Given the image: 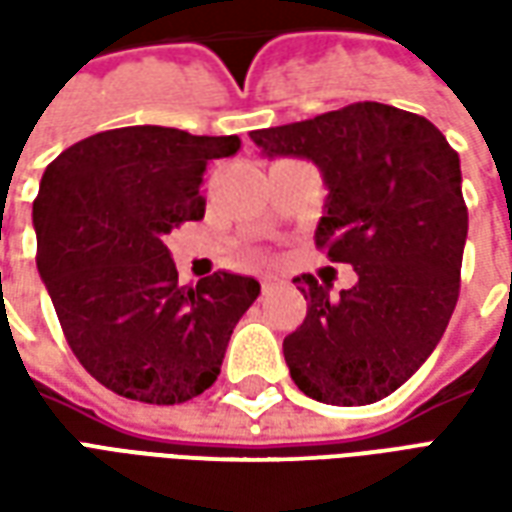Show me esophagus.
Wrapping results in <instances>:
<instances>
[{
	"instance_id": "obj_1",
	"label": "esophagus",
	"mask_w": 512,
	"mask_h": 512,
	"mask_svg": "<svg viewBox=\"0 0 512 512\" xmlns=\"http://www.w3.org/2000/svg\"><path fill=\"white\" fill-rule=\"evenodd\" d=\"M260 288H263V293H271L274 288H279V279L277 277H263V279H260Z\"/></svg>"
}]
</instances>
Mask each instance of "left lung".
<instances>
[{"mask_svg":"<svg viewBox=\"0 0 512 512\" xmlns=\"http://www.w3.org/2000/svg\"><path fill=\"white\" fill-rule=\"evenodd\" d=\"M249 136L263 156L321 169L329 194L315 246L359 277L340 299L310 274L293 279L307 318L282 343L290 378L332 406L392 395L433 354L458 301L461 158L430 120L376 101Z\"/></svg>","mask_w":512,"mask_h":512,"instance_id":"obj_1","label":"left lung"}]
</instances>
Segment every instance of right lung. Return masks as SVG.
Wrapping results in <instances>:
<instances>
[{
    "label": "right lung",
    "instance_id": "1",
    "mask_svg": "<svg viewBox=\"0 0 512 512\" xmlns=\"http://www.w3.org/2000/svg\"><path fill=\"white\" fill-rule=\"evenodd\" d=\"M238 136L128 126L51 161L32 205L38 271L84 370L117 395L175 406L219 376L260 282L216 271L178 285L164 235L205 213L202 172Z\"/></svg>",
    "mask_w": 512,
    "mask_h": 512
}]
</instances>
